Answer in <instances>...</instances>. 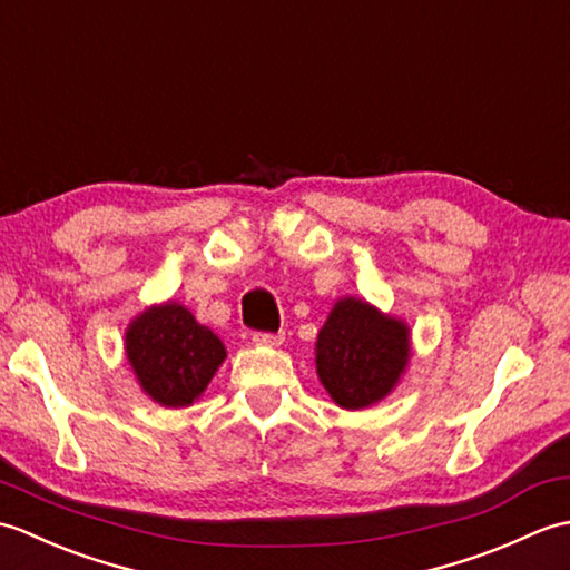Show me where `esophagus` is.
I'll return each instance as SVG.
<instances>
[{"label":"esophagus","mask_w":570,"mask_h":570,"mask_svg":"<svg viewBox=\"0 0 570 570\" xmlns=\"http://www.w3.org/2000/svg\"><path fill=\"white\" fill-rule=\"evenodd\" d=\"M252 341H254V345H269V347H274V345H282L284 343V333H254L252 335Z\"/></svg>","instance_id":"34e87169"}]
</instances>
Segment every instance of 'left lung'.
<instances>
[{
	"label": "left lung",
	"instance_id": "1",
	"mask_svg": "<svg viewBox=\"0 0 570 570\" xmlns=\"http://www.w3.org/2000/svg\"><path fill=\"white\" fill-rule=\"evenodd\" d=\"M409 362V328L360 298L337 301L318 333L316 367L333 402L365 409L394 390Z\"/></svg>",
	"mask_w": 570,
	"mask_h": 570
}]
</instances>
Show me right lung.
<instances>
[{
	"mask_svg": "<svg viewBox=\"0 0 570 570\" xmlns=\"http://www.w3.org/2000/svg\"><path fill=\"white\" fill-rule=\"evenodd\" d=\"M127 360L141 390L161 406H190L223 365L225 347L193 313L168 301L144 311L127 331Z\"/></svg>",
	"mask_w": 570,
	"mask_h": 570,
	"instance_id": "obj_1",
	"label": "right lung"
}]
</instances>
